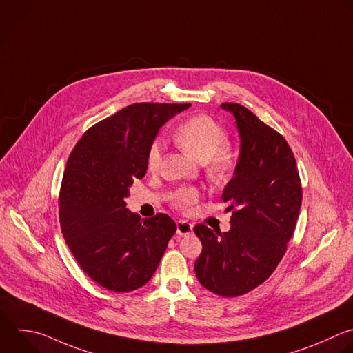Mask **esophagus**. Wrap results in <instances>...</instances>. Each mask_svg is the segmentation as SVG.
<instances>
[{
    "label": "esophagus",
    "instance_id": "obj_1",
    "mask_svg": "<svg viewBox=\"0 0 353 353\" xmlns=\"http://www.w3.org/2000/svg\"><path fill=\"white\" fill-rule=\"evenodd\" d=\"M192 224L188 223L187 220H179L177 221V234L179 236H188V234L192 232Z\"/></svg>",
    "mask_w": 353,
    "mask_h": 353
}]
</instances>
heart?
Listing matches in <instances>:
<instances>
[{
  "label": "heart",
  "mask_w": 353,
  "mask_h": 353,
  "mask_svg": "<svg viewBox=\"0 0 353 353\" xmlns=\"http://www.w3.org/2000/svg\"><path fill=\"white\" fill-rule=\"evenodd\" d=\"M176 144L198 162H208L206 172L214 181H223L236 166V155L225 145L227 133L212 117L198 114L188 117L174 132ZM163 144L155 140L148 152V168L157 170L162 162ZM199 198L195 188H181L174 192L173 203L181 210H187Z\"/></svg>",
  "instance_id": "b5f03b06"
}]
</instances>
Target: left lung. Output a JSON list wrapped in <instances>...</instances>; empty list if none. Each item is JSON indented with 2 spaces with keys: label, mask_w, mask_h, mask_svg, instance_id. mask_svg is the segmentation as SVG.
<instances>
[{
  "label": "left lung",
  "mask_w": 353,
  "mask_h": 353,
  "mask_svg": "<svg viewBox=\"0 0 353 353\" xmlns=\"http://www.w3.org/2000/svg\"><path fill=\"white\" fill-rule=\"evenodd\" d=\"M220 108L234 116L240 136L239 161L221 195L230 202L227 209H237L225 232L205 224L194 227L202 243L194 269L206 290L230 298L252 291L276 270L295 230L302 187L281 134L240 103Z\"/></svg>",
  "instance_id": "8db88e82"
}]
</instances>
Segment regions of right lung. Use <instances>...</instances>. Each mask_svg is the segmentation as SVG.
Wrapping results in <instances>:
<instances>
[{
  "instance_id": "1",
  "label": "right lung",
  "mask_w": 353,
  "mask_h": 353,
  "mask_svg": "<svg viewBox=\"0 0 353 353\" xmlns=\"http://www.w3.org/2000/svg\"><path fill=\"white\" fill-rule=\"evenodd\" d=\"M190 103L140 102L90 128L72 151L59 194L63 239L85 274L113 292L154 276L176 223L165 213L140 219L125 198L148 169L159 129Z\"/></svg>"
}]
</instances>
